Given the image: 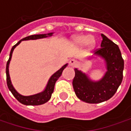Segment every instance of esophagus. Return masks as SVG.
<instances>
[{
	"mask_svg": "<svg viewBox=\"0 0 131 131\" xmlns=\"http://www.w3.org/2000/svg\"><path fill=\"white\" fill-rule=\"evenodd\" d=\"M69 65L70 66V67H75V66L77 65V61L75 59H71L70 61Z\"/></svg>",
	"mask_w": 131,
	"mask_h": 131,
	"instance_id": "1",
	"label": "esophagus"
}]
</instances>
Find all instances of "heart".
Listing matches in <instances>:
<instances>
[{"label":"heart","mask_w":131,"mask_h":131,"mask_svg":"<svg viewBox=\"0 0 131 131\" xmlns=\"http://www.w3.org/2000/svg\"><path fill=\"white\" fill-rule=\"evenodd\" d=\"M73 44L77 47H82L86 44L89 48H92L95 45V40L93 37L86 35H78L73 38Z\"/></svg>","instance_id":"b5f03b06"}]
</instances>
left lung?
<instances>
[{"label": "left lung", "mask_w": 131, "mask_h": 131, "mask_svg": "<svg viewBox=\"0 0 131 131\" xmlns=\"http://www.w3.org/2000/svg\"><path fill=\"white\" fill-rule=\"evenodd\" d=\"M99 49L94 54L103 58L107 72L99 81H93L82 72L75 69L72 86L76 96L88 103H100L110 99L116 93L123 78L124 60L120 50L104 34Z\"/></svg>", "instance_id": "1"}]
</instances>
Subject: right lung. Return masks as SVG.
Returning a JSON list of instances; mask_svg holds the SVG:
<instances>
[{
    "instance_id": "right-lung-1",
    "label": "right lung",
    "mask_w": 131,
    "mask_h": 131,
    "mask_svg": "<svg viewBox=\"0 0 131 131\" xmlns=\"http://www.w3.org/2000/svg\"><path fill=\"white\" fill-rule=\"evenodd\" d=\"M53 35V33H50L48 34H36V35H31V36H28V37H26L23 39H22L21 40H20L17 43L16 45H14V46L12 47V48L11 50V52H10V55H9V59L6 63V82H7V86H8V88L11 91V92L12 93V94L14 95V97L20 103H21L22 104H24L26 105H42L44 104L45 103H47L49 100L50 99L51 97V95L52 93L53 92V90H54V86L55 83L56 82V81L59 79L61 74H62V72L64 70V69L67 66V64H66L65 65H64L60 70H59L56 72H55L54 74L52 75V76L50 78L48 84L46 86V88L45 89L40 92V93H38V94H34V95H31V96H23V95H21L13 87L12 82H11V80H10V77H9V63H10V61L12 59V53H13V50L14 49L16 48V46H17L21 41H23V40H30V39H42V38H45V37H48V36H52Z\"/></svg>"
}]
</instances>
